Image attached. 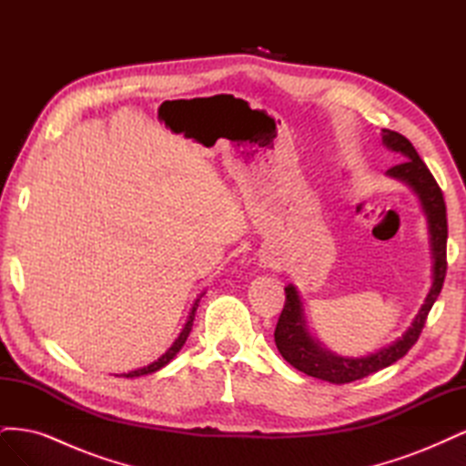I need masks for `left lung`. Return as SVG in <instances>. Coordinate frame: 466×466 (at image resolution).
I'll return each mask as SVG.
<instances>
[{
    "label": "left lung",
    "mask_w": 466,
    "mask_h": 466,
    "mask_svg": "<svg viewBox=\"0 0 466 466\" xmlns=\"http://www.w3.org/2000/svg\"><path fill=\"white\" fill-rule=\"evenodd\" d=\"M380 136H383V146L387 149L402 155V163L390 167L387 177L400 180L408 188H412L428 219L431 250V286L424 299V305L420 307L412 324L400 338H397L392 344L373 351V354L358 358L338 356L334 351L324 348L313 336L311 329H309L305 307L298 288L293 284L286 286V305L278 319L274 332V340L279 354L295 370L322 380H329V383L334 385H344L356 379L368 377L379 370L389 368V365L406 356V351L414 346L421 329H424L426 317L433 307L437 295L441 293L447 270V211L441 188L437 187L433 175L430 173L426 163L420 159L414 146L402 134L383 130Z\"/></svg>",
    "instance_id": "8db88e82"
}]
</instances>
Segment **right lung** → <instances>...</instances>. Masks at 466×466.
Returning <instances> with one entry per match:
<instances>
[{"instance_id":"obj_1","label":"right lung","mask_w":466,"mask_h":466,"mask_svg":"<svg viewBox=\"0 0 466 466\" xmlns=\"http://www.w3.org/2000/svg\"><path fill=\"white\" fill-rule=\"evenodd\" d=\"M204 293H206V291H202V293L198 295V298H196V301H194V305H192V309H190V313H188V319H187V322H185V327H182L180 334L175 338V342L171 344V348H168L161 358H157L155 361H151L149 365H146V368H139V370H134V371H128V373H122V377H142V375H149V373H155V371H159L161 368H165L167 363H171V360L178 354L180 348L185 346V342H187V338H188V334H190V330H192V324H194L196 309H198V303H200Z\"/></svg>"}]
</instances>
